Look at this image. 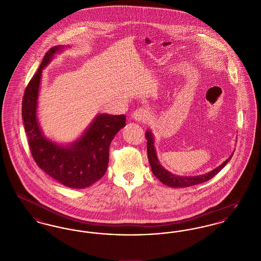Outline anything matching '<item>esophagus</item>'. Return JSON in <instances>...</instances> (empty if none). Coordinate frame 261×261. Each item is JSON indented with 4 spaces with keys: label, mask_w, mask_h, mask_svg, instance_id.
<instances>
[{
    "label": "esophagus",
    "mask_w": 261,
    "mask_h": 261,
    "mask_svg": "<svg viewBox=\"0 0 261 261\" xmlns=\"http://www.w3.org/2000/svg\"><path fill=\"white\" fill-rule=\"evenodd\" d=\"M149 115L150 114H149V112L148 110H146V109H138L133 113L132 117L136 121H139V122H146V121L149 120Z\"/></svg>",
    "instance_id": "esophagus-1"
}]
</instances>
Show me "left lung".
Wrapping results in <instances>:
<instances>
[{
  "label": "left lung",
  "instance_id": "1",
  "mask_svg": "<svg viewBox=\"0 0 261 261\" xmlns=\"http://www.w3.org/2000/svg\"><path fill=\"white\" fill-rule=\"evenodd\" d=\"M146 139L148 141L147 150H148V158H149V162L152 173L162 182V184L166 186L172 187V188H186V187L194 186V185H198L200 183L208 181L212 177H214L216 174L218 173L228 162H230L234 153L233 152L223 163H221L219 166H217L208 173L197 175V176H178L166 170L160 163L156 155L155 148H154V138L150 130H148L146 132Z\"/></svg>",
  "mask_w": 261,
  "mask_h": 261
}]
</instances>
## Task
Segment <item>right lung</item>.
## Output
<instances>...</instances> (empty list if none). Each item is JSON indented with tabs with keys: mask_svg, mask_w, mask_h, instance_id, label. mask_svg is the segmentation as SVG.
I'll return each instance as SVG.
<instances>
[{
	"mask_svg": "<svg viewBox=\"0 0 261 261\" xmlns=\"http://www.w3.org/2000/svg\"><path fill=\"white\" fill-rule=\"evenodd\" d=\"M65 47L56 46L48 50L37 72L29 81L22 99V119L30 150L38 166L63 186L84 189L99 181L106 173L111 143L126 125V116L98 114L83 135L68 145H60L44 136L37 119L42 70Z\"/></svg>",
	"mask_w": 261,
	"mask_h": 261,
	"instance_id": "add662e5",
	"label": "right lung"
}]
</instances>
